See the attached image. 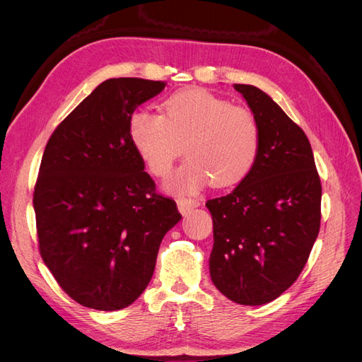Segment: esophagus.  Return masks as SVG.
Segmentation results:
<instances>
[{
	"label": "esophagus",
	"mask_w": 362,
	"mask_h": 362,
	"mask_svg": "<svg viewBox=\"0 0 362 362\" xmlns=\"http://www.w3.org/2000/svg\"><path fill=\"white\" fill-rule=\"evenodd\" d=\"M177 205H178V210L182 214H187L192 210V208L199 206L201 201L199 199H192V198H178Z\"/></svg>",
	"instance_id": "obj_1"
}]
</instances>
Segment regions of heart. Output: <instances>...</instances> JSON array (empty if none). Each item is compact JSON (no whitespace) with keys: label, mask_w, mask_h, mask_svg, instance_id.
<instances>
[{"label":"heart","mask_w":362,"mask_h":362,"mask_svg":"<svg viewBox=\"0 0 362 362\" xmlns=\"http://www.w3.org/2000/svg\"><path fill=\"white\" fill-rule=\"evenodd\" d=\"M129 139L152 175L168 177L182 145L189 158L168 180L173 193H194L205 184L231 187L254 169L259 129L246 108L202 89L170 95L163 115L139 110L129 117Z\"/></svg>","instance_id":"heart-1"}]
</instances>
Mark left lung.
Segmentation results:
<instances>
[{
    "label": "left lung",
    "instance_id": "8db88e82",
    "mask_svg": "<svg viewBox=\"0 0 362 362\" xmlns=\"http://www.w3.org/2000/svg\"><path fill=\"white\" fill-rule=\"evenodd\" d=\"M259 129L254 169L206 201L214 245L210 275L228 299L264 305L299 278L320 229L322 184L303 129L255 86L234 84Z\"/></svg>",
    "mask_w": 362,
    "mask_h": 362
}]
</instances>
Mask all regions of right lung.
<instances>
[{
  "mask_svg": "<svg viewBox=\"0 0 362 362\" xmlns=\"http://www.w3.org/2000/svg\"><path fill=\"white\" fill-rule=\"evenodd\" d=\"M166 83L110 78L54 129L33 193L39 252L63 291L116 311L144 293L181 214L158 194L129 139L136 108Z\"/></svg>",
  "mask_w": 362,
  "mask_h": 362,
  "instance_id": "obj_1",
  "label": "right lung"
}]
</instances>
